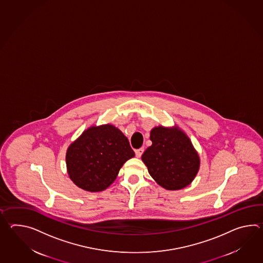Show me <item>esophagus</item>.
<instances>
[{
    "instance_id": "obj_1",
    "label": "esophagus",
    "mask_w": 263,
    "mask_h": 263,
    "mask_svg": "<svg viewBox=\"0 0 263 263\" xmlns=\"http://www.w3.org/2000/svg\"><path fill=\"white\" fill-rule=\"evenodd\" d=\"M144 152V149L143 148H140V149H137L136 151H135V154H136V157L137 158H140L141 157V155L143 154Z\"/></svg>"
}]
</instances>
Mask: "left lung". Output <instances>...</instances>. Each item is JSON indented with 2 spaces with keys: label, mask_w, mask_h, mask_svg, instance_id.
<instances>
[{
  "label": "left lung",
  "mask_w": 263,
  "mask_h": 263,
  "mask_svg": "<svg viewBox=\"0 0 263 263\" xmlns=\"http://www.w3.org/2000/svg\"><path fill=\"white\" fill-rule=\"evenodd\" d=\"M152 145L141 156L148 172L161 187L170 191L187 187L197 175L198 155L181 130L155 127Z\"/></svg>",
  "instance_id": "left-lung-1"
}]
</instances>
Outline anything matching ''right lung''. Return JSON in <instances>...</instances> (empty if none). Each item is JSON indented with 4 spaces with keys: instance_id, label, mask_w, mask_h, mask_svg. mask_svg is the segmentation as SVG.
<instances>
[{
    "instance_id": "right-lung-1",
    "label": "right lung",
    "mask_w": 263,
    "mask_h": 263,
    "mask_svg": "<svg viewBox=\"0 0 263 263\" xmlns=\"http://www.w3.org/2000/svg\"><path fill=\"white\" fill-rule=\"evenodd\" d=\"M135 153L124 135L111 124L92 126L70 144L66 155L70 178L88 192H101L116 179Z\"/></svg>"
}]
</instances>
